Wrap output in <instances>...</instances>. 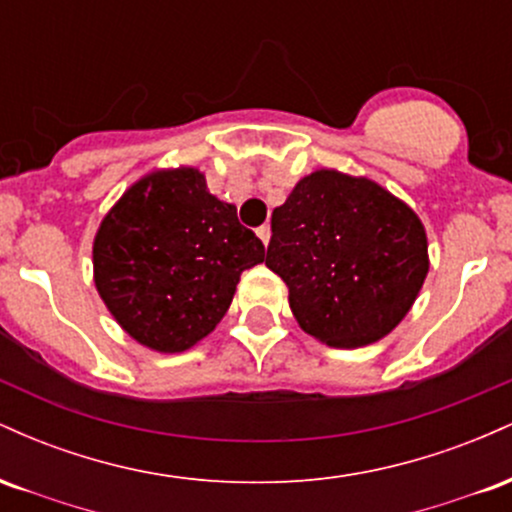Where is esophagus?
Here are the masks:
<instances>
[{
	"label": "esophagus",
	"instance_id": "esophagus-1",
	"mask_svg": "<svg viewBox=\"0 0 512 512\" xmlns=\"http://www.w3.org/2000/svg\"><path fill=\"white\" fill-rule=\"evenodd\" d=\"M257 236H260V240H262L264 245H269V238H272V228H269L267 223H264V226L257 228Z\"/></svg>",
	"mask_w": 512,
	"mask_h": 512
}]
</instances>
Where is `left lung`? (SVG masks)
<instances>
[{
	"instance_id": "left-lung-1",
	"label": "left lung",
	"mask_w": 512,
	"mask_h": 512,
	"mask_svg": "<svg viewBox=\"0 0 512 512\" xmlns=\"http://www.w3.org/2000/svg\"><path fill=\"white\" fill-rule=\"evenodd\" d=\"M267 267L305 332L354 349L409 313L428 274L426 231L378 182L315 170L274 209Z\"/></svg>"
}]
</instances>
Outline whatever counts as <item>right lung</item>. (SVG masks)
<instances>
[{"label":"right lung","mask_w":512,"mask_h":512,"mask_svg":"<svg viewBox=\"0 0 512 512\" xmlns=\"http://www.w3.org/2000/svg\"><path fill=\"white\" fill-rule=\"evenodd\" d=\"M262 240L195 168L146 175L108 211L93 240L96 289L129 337L149 349H190L226 315Z\"/></svg>","instance_id":"obj_1"}]
</instances>
